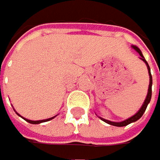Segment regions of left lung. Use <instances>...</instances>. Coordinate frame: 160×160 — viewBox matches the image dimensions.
<instances>
[{"instance_id": "8db88e82", "label": "left lung", "mask_w": 160, "mask_h": 160, "mask_svg": "<svg viewBox=\"0 0 160 160\" xmlns=\"http://www.w3.org/2000/svg\"><path fill=\"white\" fill-rule=\"evenodd\" d=\"M132 47L139 53V56H140L139 58H140L141 60H143V61L146 63V65H147V68H148V71H149V76H150V84H149V89H148V94H147V97H146V99H145V101H144V102H143V104H142V107L140 108V109L137 111V113H135L133 116H132L131 118H128V119H127V120H125V121H122V122H111V121H108V120H106V119H102V118L100 117L103 122H106V123H108V124H109V125H112V126H115V127H125V126H127V125H128V124L133 123V122L137 121L138 119H140L141 117H142V115L144 114V112H145V110H146V108H147V106L149 104V102H150V101H151V98H152V75H151L150 66H149L148 62L146 61V59L144 58L143 54H142V52H141V51L139 50V48H137L136 46H132Z\"/></svg>"}]
</instances>
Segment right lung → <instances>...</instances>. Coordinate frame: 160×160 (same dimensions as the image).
<instances>
[{
	"label": "right lung",
	"mask_w": 160,
	"mask_h": 160,
	"mask_svg": "<svg viewBox=\"0 0 160 160\" xmlns=\"http://www.w3.org/2000/svg\"><path fill=\"white\" fill-rule=\"evenodd\" d=\"M18 114V113H17ZM19 115V114H18ZM20 116V115H19ZM56 117V116H54ZM54 117H52V118H49V119H45V120H39V121H32V120H28V119H25L27 122H28V123H30V124H40V123H43V122H47V121H50V120H52V119H53Z\"/></svg>",
	"instance_id": "obj_1"
}]
</instances>
